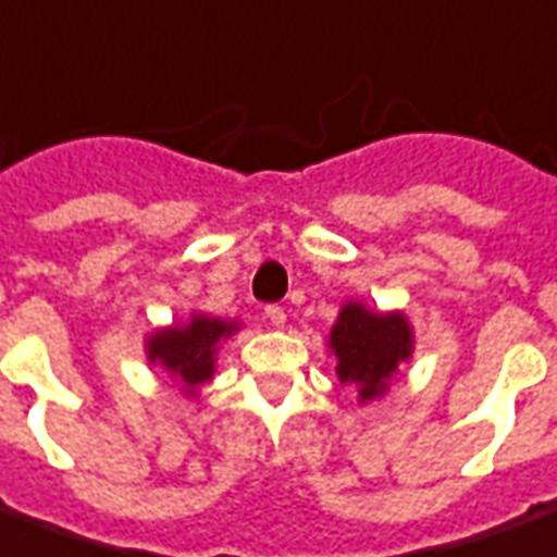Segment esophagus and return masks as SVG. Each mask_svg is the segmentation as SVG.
Returning a JSON list of instances; mask_svg holds the SVG:
<instances>
[{"instance_id":"obj_1","label":"esophagus","mask_w":557,"mask_h":557,"mask_svg":"<svg viewBox=\"0 0 557 557\" xmlns=\"http://www.w3.org/2000/svg\"><path fill=\"white\" fill-rule=\"evenodd\" d=\"M265 321L271 326H286V312L280 307H265Z\"/></svg>"}]
</instances>
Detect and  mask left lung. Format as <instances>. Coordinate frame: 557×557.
I'll return each mask as SVG.
<instances>
[{
    "label": "left lung",
    "mask_w": 557,
    "mask_h": 557,
    "mask_svg": "<svg viewBox=\"0 0 557 557\" xmlns=\"http://www.w3.org/2000/svg\"><path fill=\"white\" fill-rule=\"evenodd\" d=\"M338 380L356 388L359 406L380 400L392 388L403 364L414 354V330L403 309H371L362 300H345L326 335Z\"/></svg>",
    "instance_id": "obj_1"
}]
</instances>
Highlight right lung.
<instances>
[{
    "mask_svg": "<svg viewBox=\"0 0 557 557\" xmlns=\"http://www.w3.org/2000/svg\"><path fill=\"white\" fill-rule=\"evenodd\" d=\"M239 321L193 312L186 324L157 326L146 335V359L151 368H163L181 385V392L195 400L203 382L215 373V356L233 333H239Z\"/></svg>",
    "mask_w": 557,
    "mask_h": 557,
    "instance_id": "add662e5",
    "label": "right lung"
}]
</instances>
